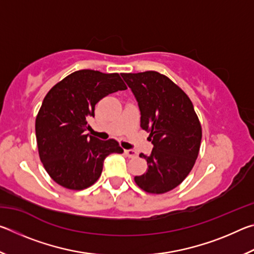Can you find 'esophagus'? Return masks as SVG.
I'll return each mask as SVG.
<instances>
[{
    "mask_svg": "<svg viewBox=\"0 0 254 254\" xmlns=\"http://www.w3.org/2000/svg\"><path fill=\"white\" fill-rule=\"evenodd\" d=\"M124 153H126L128 158H135L136 157V152L134 151V150H124Z\"/></svg>",
    "mask_w": 254,
    "mask_h": 254,
    "instance_id": "obj_1",
    "label": "esophagus"
}]
</instances>
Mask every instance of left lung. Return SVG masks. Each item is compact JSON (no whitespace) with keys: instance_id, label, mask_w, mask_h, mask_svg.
Here are the masks:
<instances>
[{"instance_id":"8db88e82","label":"left lung","mask_w":254,"mask_h":254,"mask_svg":"<svg viewBox=\"0 0 254 254\" xmlns=\"http://www.w3.org/2000/svg\"><path fill=\"white\" fill-rule=\"evenodd\" d=\"M121 76L139 105L140 126L153 144L149 156L140 154L148 170L134 182L150 194H163L182 184L195 165L201 141L199 120L186 93L167 76L152 70Z\"/></svg>"}]
</instances>
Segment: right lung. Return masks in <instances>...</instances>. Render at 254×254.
I'll return each instance as SVG.
<instances>
[{"instance_id": "add662e5", "label": "right lung", "mask_w": 254, "mask_h": 254, "mask_svg": "<svg viewBox=\"0 0 254 254\" xmlns=\"http://www.w3.org/2000/svg\"><path fill=\"white\" fill-rule=\"evenodd\" d=\"M127 89L119 74L83 69L56 84L36 119L40 160L60 186L81 190L96 182L111 153H122L118 141L85 134L95 105L111 93Z\"/></svg>"}]
</instances>
